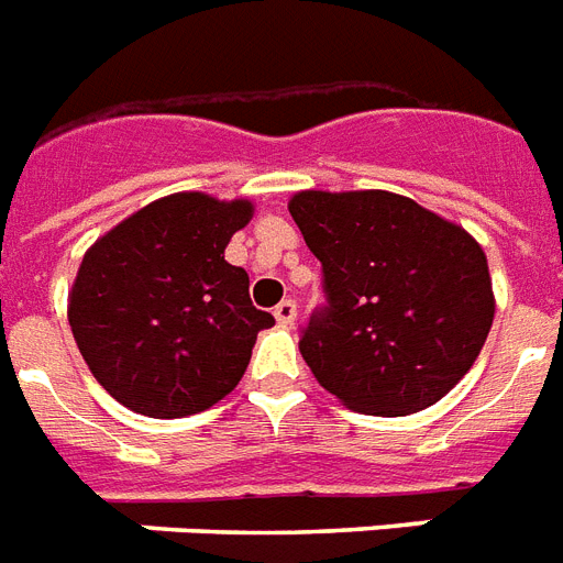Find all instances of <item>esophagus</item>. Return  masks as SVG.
<instances>
[{
  "mask_svg": "<svg viewBox=\"0 0 563 563\" xmlns=\"http://www.w3.org/2000/svg\"><path fill=\"white\" fill-rule=\"evenodd\" d=\"M273 317L278 319V325H294V319H296L294 299H282V302L276 305V310H273Z\"/></svg>",
  "mask_w": 563,
  "mask_h": 563,
  "instance_id": "esophagus-1",
  "label": "esophagus"
}]
</instances>
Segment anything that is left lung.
Instances as JSON below:
<instances>
[{
    "label": "left lung",
    "instance_id": "1",
    "mask_svg": "<svg viewBox=\"0 0 563 563\" xmlns=\"http://www.w3.org/2000/svg\"><path fill=\"white\" fill-rule=\"evenodd\" d=\"M287 209L322 264L325 305L299 336L319 384L366 416L451 393L494 322L483 246L393 191H299Z\"/></svg>",
    "mask_w": 563,
    "mask_h": 563
}]
</instances>
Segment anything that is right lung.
Listing matches in <instances>:
<instances>
[{
    "label": "right lung",
    "instance_id": "1",
    "mask_svg": "<svg viewBox=\"0 0 563 563\" xmlns=\"http://www.w3.org/2000/svg\"><path fill=\"white\" fill-rule=\"evenodd\" d=\"M253 218L250 200L183 191L154 200L80 261L69 325L98 384L133 412H203L244 377L258 331L276 319L250 276L223 258Z\"/></svg>",
    "mask_w": 563,
    "mask_h": 563
}]
</instances>
